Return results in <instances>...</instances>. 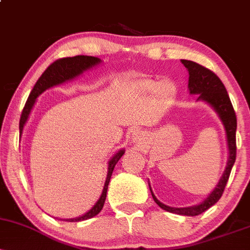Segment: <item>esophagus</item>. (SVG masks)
<instances>
[{
    "mask_svg": "<svg viewBox=\"0 0 250 250\" xmlns=\"http://www.w3.org/2000/svg\"><path fill=\"white\" fill-rule=\"evenodd\" d=\"M143 136H145V134L142 133V131H136L133 135V141L134 142H141L143 140Z\"/></svg>",
    "mask_w": 250,
    "mask_h": 250,
    "instance_id": "34e87169",
    "label": "esophagus"
}]
</instances>
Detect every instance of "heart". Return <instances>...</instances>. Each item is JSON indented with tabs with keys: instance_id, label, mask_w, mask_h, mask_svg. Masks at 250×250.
Segmentation results:
<instances>
[{
	"instance_id": "obj_1",
	"label": "heart",
	"mask_w": 250,
	"mask_h": 250,
	"mask_svg": "<svg viewBox=\"0 0 250 250\" xmlns=\"http://www.w3.org/2000/svg\"><path fill=\"white\" fill-rule=\"evenodd\" d=\"M137 88L140 91L146 94H156L157 96L161 97V99L167 100L169 97H171L176 91V87L171 81L169 80H163L161 82H156L154 80H140L136 83Z\"/></svg>"
}]
</instances>
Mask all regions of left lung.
<instances>
[{
	"label": "left lung",
	"instance_id": "8db88e82",
	"mask_svg": "<svg viewBox=\"0 0 250 250\" xmlns=\"http://www.w3.org/2000/svg\"><path fill=\"white\" fill-rule=\"evenodd\" d=\"M182 64L187 68L189 73L188 80V89L191 95H199L197 101H202L208 103L211 108L214 109L215 113L217 114L219 119L222 122L223 127L226 130L227 136V146H228V162H227L226 169L223 171L222 176L215 186V188L207 195L202 202L199 205L191 206V207H169L165 203L160 202L156 199L153 190H151L150 183H149V189H150L151 196L156 205L161 207L169 213L177 215H186V216H196V215L202 214L211 206H214L222 196L223 190H225L227 182H228L229 175H230L231 168H233L235 159H236V115L231 104L230 99H229L228 93H227L226 87L223 83L211 70L207 69L199 63L188 61V60H181Z\"/></svg>",
	"mask_w": 250,
	"mask_h": 250
}]
</instances>
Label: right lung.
<instances>
[{
	"instance_id": "obj_1",
	"label": "right lung",
	"mask_w": 250,
	"mask_h": 250,
	"mask_svg": "<svg viewBox=\"0 0 250 250\" xmlns=\"http://www.w3.org/2000/svg\"><path fill=\"white\" fill-rule=\"evenodd\" d=\"M102 61L99 57L94 56H84V55H79L74 57H64V59H60L51 63L49 67L44 70V73L42 74L41 77L37 80V82L34 85L33 90H31L29 97H28L27 102L22 111L21 120H20V136H22L23 133V128L27 123L29 115L31 113V109H33L34 104H35L36 99L41 95L42 93H44L47 89L55 87V85L62 84V83L74 80L75 77L82 75L84 71H87L91 68L96 67L97 64H100ZM125 154V149H120L117 153H115L113 156L110 157V160L108 161V173H107V179H105L104 187H103L102 194L100 196V199L97 200V202L85 214L81 215L79 217H74V219H63L68 222H79V221H84L91 217L96 216L100 211L102 210L103 205H104L105 197H107V190H108V185L109 181H110L111 174H113L114 168H115L116 163L119 162V160L121 159L122 155Z\"/></svg>"
}]
</instances>
